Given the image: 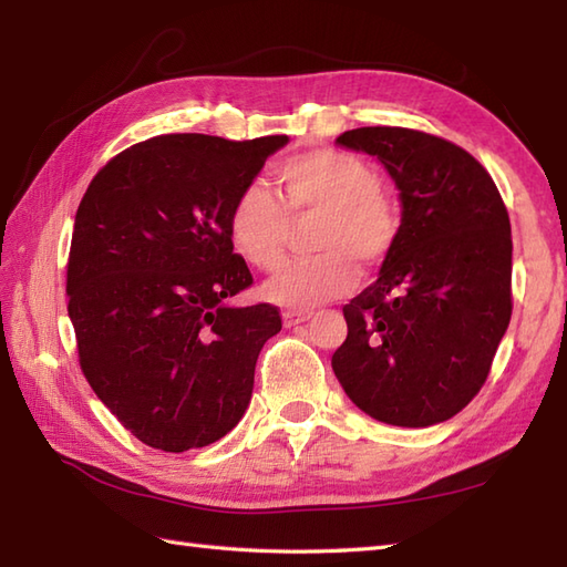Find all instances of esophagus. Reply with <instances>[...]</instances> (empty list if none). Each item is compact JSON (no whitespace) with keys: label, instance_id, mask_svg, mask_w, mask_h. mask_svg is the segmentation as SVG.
<instances>
[{"label":"esophagus","instance_id":"esophagus-1","mask_svg":"<svg viewBox=\"0 0 567 567\" xmlns=\"http://www.w3.org/2000/svg\"><path fill=\"white\" fill-rule=\"evenodd\" d=\"M309 317H311V311H302V309H287V311H282L285 327H295V323H302Z\"/></svg>","mask_w":567,"mask_h":567}]
</instances>
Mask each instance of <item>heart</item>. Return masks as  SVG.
Instances as JSON below:
<instances>
[{"instance_id": "1", "label": "heart", "mask_w": 567, "mask_h": 567, "mask_svg": "<svg viewBox=\"0 0 567 567\" xmlns=\"http://www.w3.org/2000/svg\"><path fill=\"white\" fill-rule=\"evenodd\" d=\"M280 197L262 179L238 189L226 231L234 250L258 270L285 260L290 214H321L315 231L319 256L290 262L262 287L280 307H309L351 290L358 265L378 270L400 238V214L382 195L380 173L355 153L317 148L297 153L277 167Z\"/></svg>"}]
</instances>
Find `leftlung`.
Wrapping results in <instances>:
<instances>
[{"label": "left lung", "mask_w": 567, "mask_h": 567, "mask_svg": "<svg viewBox=\"0 0 567 567\" xmlns=\"http://www.w3.org/2000/svg\"><path fill=\"white\" fill-rule=\"evenodd\" d=\"M336 143L388 167L402 224L378 282L343 307L348 336L331 368L372 419L441 424L473 402L509 327L507 207L485 167L441 136L365 126Z\"/></svg>", "instance_id": "1"}]
</instances>
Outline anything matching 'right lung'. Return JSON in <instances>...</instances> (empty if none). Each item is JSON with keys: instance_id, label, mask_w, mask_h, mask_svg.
<instances>
[{"instance_id": "obj_1", "label": "right lung", "mask_w": 567, "mask_h": 567, "mask_svg": "<svg viewBox=\"0 0 567 567\" xmlns=\"http://www.w3.org/2000/svg\"><path fill=\"white\" fill-rule=\"evenodd\" d=\"M287 136L165 134L92 177L75 214L68 315L82 375L138 441L183 453L231 431L252 394L272 305L231 307L252 275L226 219Z\"/></svg>"}]
</instances>
